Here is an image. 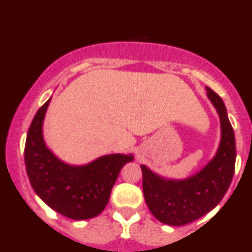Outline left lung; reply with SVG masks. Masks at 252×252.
<instances>
[{
  "instance_id": "left-lung-1",
  "label": "left lung",
  "mask_w": 252,
  "mask_h": 252,
  "mask_svg": "<svg viewBox=\"0 0 252 252\" xmlns=\"http://www.w3.org/2000/svg\"><path fill=\"white\" fill-rule=\"evenodd\" d=\"M206 94L219 112L221 142L214 159L186 180H164L141 165L142 189L150 211L169 226H184L208 214L222 200L231 185L235 166V137L226 106L213 89Z\"/></svg>"
}]
</instances>
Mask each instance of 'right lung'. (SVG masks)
I'll return each mask as SVG.
<instances>
[{
	"instance_id": "add662e5",
	"label": "right lung",
	"mask_w": 252,
	"mask_h": 252,
	"mask_svg": "<svg viewBox=\"0 0 252 252\" xmlns=\"http://www.w3.org/2000/svg\"><path fill=\"white\" fill-rule=\"evenodd\" d=\"M50 99L32 119L25 144V166L32 189L49 208L72 220L99 215L110 199L111 189L129 155H108L83 166H71L47 148L42 124Z\"/></svg>"
}]
</instances>
